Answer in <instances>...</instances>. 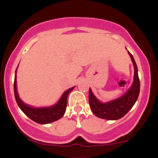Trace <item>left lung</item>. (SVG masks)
Listing matches in <instances>:
<instances>
[{
  "mask_svg": "<svg viewBox=\"0 0 158 158\" xmlns=\"http://www.w3.org/2000/svg\"><path fill=\"white\" fill-rule=\"evenodd\" d=\"M134 66V82L128 91L116 99L107 102H102L94 96L89 88V103L93 113L97 117L106 120H119L124 116L134 106L140 93V79L138 77V69L132 55L128 52Z\"/></svg>",
  "mask_w": 158,
  "mask_h": 158,
  "instance_id": "8db88e82",
  "label": "left lung"
}]
</instances>
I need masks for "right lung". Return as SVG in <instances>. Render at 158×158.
Listing matches in <instances>:
<instances>
[{
  "mask_svg": "<svg viewBox=\"0 0 158 158\" xmlns=\"http://www.w3.org/2000/svg\"><path fill=\"white\" fill-rule=\"evenodd\" d=\"M16 73L17 69L15 71V82H14V92H15V99H16L18 106L20 107V109L22 110V112L26 116H28L31 120H32L33 121L40 123V124H46V123H52V122L59 120L60 118L63 116L67 106V97H68L69 93L74 89L75 86L67 89L63 93L59 102L55 104L54 106L48 107L35 108V107H31L30 106L27 105L20 99L18 91H17Z\"/></svg>",
  "mask_w": 158,
  "mask_h": 158,
  "instance_id": "right-lung-1",
  "label": "right lung"
}]
</instances>
